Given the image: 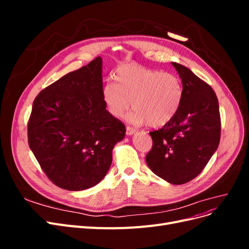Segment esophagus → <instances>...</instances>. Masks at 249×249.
I'll return each instance as SVG.
<instances>
[{"instance_id":"esophagus-1","label":"esophagus","mask_w":249,"mask_h":249,"mask_svg":"<svg viewBox=\"0 0 249 249\" xmlns=\"http://www.w3.org/2000/svg\"><path fill=\"white\" fill-rule=\"evenodd\" d=\"M137 132L136 129H134V127L130 126V125H126V131H125V134L126 135H133Z\"/></svg>"}]
</instances>
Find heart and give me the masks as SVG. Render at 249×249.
Returning a JSON list of instances; mask_svg holds the SVG:
<instances>
[{
    "label": "heart",
    "instance_id": "heart-1",
    "mask_svg": "<svg viewBox=\"0 0 249 249\" xmlns=\"http://www.w3.org/2000/svg\"><path fill=\"white\" fill-rule=\"evenodd\" d=\"M115 83L108 82L102 90L103 101L114 117H122L133 105L129 115L134 124L159 127L176 116L183 97V87L176 74L138 64L118 67Z\"/></svg>",
    "mask_w": 249,
    "mask_h": 249
}]
</instances>
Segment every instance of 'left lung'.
Returning a JSON list of instances; mask_svg holds the SVG:
<instances>
[{"label": "left lung", "mask_w": 249, "mask_h": 249, "mask_svg": "<svg viewBox=\"0 0 249 249\" xmlns=\"http://www.w3.org/2000/svg\"><path fill=\"white\" fill-rule=\"evenodd\" d=\"M182 79L183 97L176 116L149 132L153 146L146 163L155 175L173 185L196 178L216 152L221 120L216 93L186 66L172 62Z\"/></svg>", "instance_id": "obj_1"}]
</instances>
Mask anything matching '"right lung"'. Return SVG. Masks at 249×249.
I'll return each mask as SVG.
<instances>
[{"instance_id":"right-lung-1","label":"right lung","mask_w":249,"mask_h":249,"mask_svg":"<svg viewBox=\"0 0 249 249\" xmlns=\"http://www.w3.org/2000/svg\"><path fill=\"white\" fill-rule=\"evenodd\" d=\"M102 58L96 57L38 93L28 122V142L51 182L70 191L99 184L125 126L106 110Z\"/></svg>"}]
</instances>
